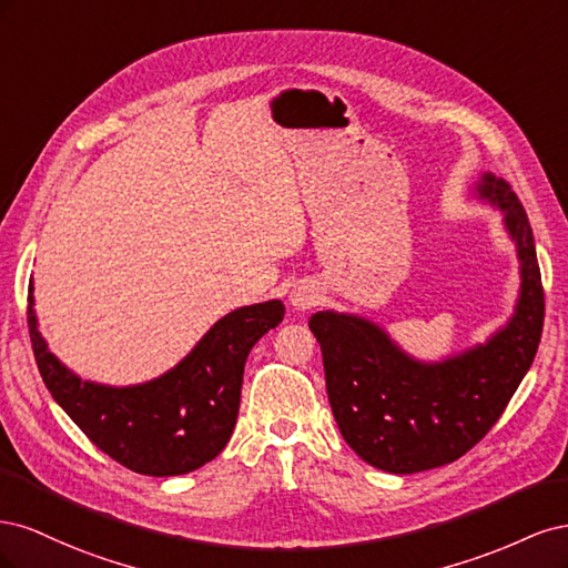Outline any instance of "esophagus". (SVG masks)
Returning <instances> with one entry per match:
<instances>
[{
  "label": "esophagus",
  "mask_w": 568,
  "mask_h": 568,
  "mask_svg": "<svg viewBox=\"0 0 568 568\" xmlns=\"http://www.w3.org/2000/svg\"><path fill=\"white\" fill-rule=\"evenodd\" d=\"M288 303L294 305L296 311H307V307H313L315 303H320V291L313 284H298V286L291 288Z\"/></svg>",
  "instance_id": "esophagus-1"
}]
</instances>
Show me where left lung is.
Returning a JSON list of instances; mask_svg holds the SVG:
<instances>
[{
    "label": "left lung",
    "instance_id": "1",
    "mask_svg": "<svg viewBox=\"0 0 568 568\" xmlns=\"http://www.w3.org/2000/svg\"><path fill=\"white\" fill-rule=\"evenodd\" d=\"M471 196L500 211L521 280L511 317L484 343L440 359H417L363 315L320 311L307 322L322 348L341 436L388 474L436 469L471 450L500 419L538 351L545 296L524 205L493 173L478 175Z\"/></svg>",
    "mask_w": 568,
    "mask_h": 568
}]
</instances>
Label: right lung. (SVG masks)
<instances>
[{
	"label": "right lung",
	"mask_w": 568,
	"mask_h": 568,
	"mask_svg": "<svg viewBox=\"0 0 568 568\" xmlns=\"http://www.w3.org/2000/svg\"><path fill=\"white\" fill-rule=\"evenodd\" d=\"M32 291L30 282V341L51 398L99 450L144 476L189 474L222 453L236 424L246 357L284 320L277 298L236 307L156 379L109 386L82 379L49 351Z\"/></svg>",
	"instance_id": "1"
}]
</instances>
